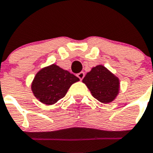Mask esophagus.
Instances as JSON below:
<instances>
[{"label":"esophagus","mask_w":153,"mask_h":153,"mask_svg":"<svg viewBox=\"0 0 153 153\" xmlns=\"http://www.w3.org/2000/svg\"><path fill=\"white\" fill-rule=\"evenodd\" d=\"M77 76H78V78H79L80 80H82V79H83L85 77V73L83 72V71H82V72L79 73V74H77Z\"/></svg>","instance_id":"esophagus-1"}]
</instances>
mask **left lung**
I'll list each match as a JSON object with an SVG mask.
<instances>
[{"label": "left lung", "mask_w": 153, "mask_h": 153, "mask_svg": "<svg viewBox=\"0 0 153 153\" xmlns=\"http://www.w3.org/2000/svg\"><path fill=\"white\" fill-rule=\"evenodd\" d=\"M82 82L86 85L92 96L102 103L114 101L120 90L119 79L102 65L92 68Z\"/></svg>", "instance_id": "left-lung-1"}]
</instances>
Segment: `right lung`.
<instances>
[{
    "label": "right lung",
    "mask_w": 153,
    "mask_h": 153,
    "mask_svg": "<svg viewBox=\"0 0 153 153\" xmlns=\"http://www.w3.org/2000/svg\"><path fill=\"white\" fill-rule=\"evenodd\" d=\"M78 81V77L53 64L37 72L31 88L41 102L52 105L65 97L71 85Z\"/></svg>",
    "instance_id": "obj_1"
}]
</instances>
